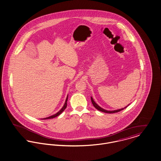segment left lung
Here are the masks:
<instances>
[{
    "instance_id": "obj_1",
    "label": "left lung",
    "mask_w": 161,
    "mask_h": 161,
    "mask_svg": "<svg viewBox=\"0 0 161 161\" xmlns=\"http://www.w3.org/2000/svg\"><path fill=\"white\" fill-rule=\"evenodd\" d=\"M91 101H92V103L93 105L94 106V107H95L97 109H98V111H102V112H103V113H115L119 112V111L123 110L124 108H127V107H125V108H122V109H117V110H115V111H107V110H105V109H103L101 107H100L96 103L93 101L92 97H91Z\"/></svg>"
}]
</instances>
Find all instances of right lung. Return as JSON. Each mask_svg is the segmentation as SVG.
Instances as JSON below:
<instances>
[{
    "label": "right lung",
    "mask_w": 161,
    "mask_h": 161,
    "mask_svg": "<svg viewBox=\"0 0 161 161\" xmlns=\"http://www.w3.org/2000/svg\"><path fill=\"white\" fill-rule=\"evenodd\" d=\"M68 96L67 97V98H66V102H65V103H64V106H63V107L61 108V109L58 112L57 114H54V115H53V116H50V117H46V118H44V119H52V118H54V117H57L58 116H59L65 109H66V106H67V101H68Z\"/></svg>",
    "instance_id": "1"
}]
</instances>
